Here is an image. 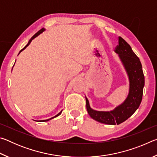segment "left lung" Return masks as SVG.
Wrapping results in <instances>:
<instances>
[{
    "instance_id": "obj_1",
    "label": "left lung",
    "mask_w": 157,
    "mask_h": 157,
    "mask_svg": "<svg viewBox=\"0 0 157 157\" xmlns=\"http://www.w3.org/2000/svg\"><path fill=\"white\" fill-rule=\"evenodd\" d=\"M129 79V93L120 105L111 111L93 109L86 96V109L89 116L99 123L107 124H119L128 119L139 107L142 100L145 78L139 58L133 52L131 46L119 36L118 45L115 50Z\"/></svg>"
}]
</instances>
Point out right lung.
<instances>
[{"label":"right lung","instance_id":"obj_1","mask_svg":"<svg viewBox=\"0 0 157 157\" xmlns=\"http://www.w3.org/2000/svg\"><path fill=\"white\" fill-rule=\"evenodd\" d=\"M45 30H46V29H45V28H42V29H41V30H39V32H37V33L35 34H34V35L33 36V37H32V38L30 39V40H29V41H28V44L27 45H26V46L24 47V48H23L22 49V50H21V51L19 52V53H18V55H19L20 54V53L21 52H22L23 51V50H25V48H27L28 46H29V45H30V44L31 43V42H32V41H33V39H35L36 38V37H37V36H38L39 35V34H41L42 33H44V32L45 31ZM62 111H60V112L59 113H58V114H57V115L56 116H55L54 117H52V118H49V119H47V120H42V121H39V122H47V121H49L50 120H51V119H52V118H56V117H57V116H59V115H60V114L61 113H62Z\"/></svg>","mask_w":157,"mask_h":157}]
</instances>
